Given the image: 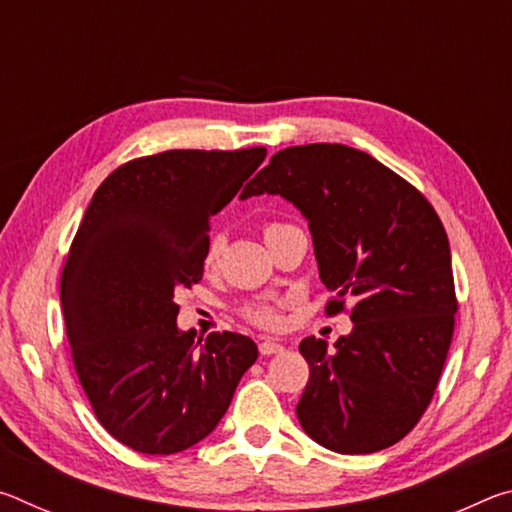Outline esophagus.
<instances>
[{
	"label": "esophagus",
	"instance_id": "34e87169",
	"mask_svg": "<svg viewBox=\"0 0 512 512\" xmlns=\"http://www.w3.org/2000/svg\"><path fill=\"white\" fill-rule=\"evenodd\" d=\"M284 348L280 343H275V341H262L259 343V354H262V357H271V354H277V352H282Z\"/></svg>",
	"mask_w": 512,
	"mask_h": 512
}]
</instances>
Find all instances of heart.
Wrapping results in <instances>:
<instances>
[{"label": "heart", "instance_id": "obj_1", "mask_svg": "<svg viewBox=\"0 0 512 512\" xmlns=\"http://www.w3.org/2000/svg\"><path fill=\"white\" fill-rule=\"evenodd\" d=\"M284 228H289V225L287 223H266L264 239L273 237L275 232H280ZM219 253H221V239L212 237L210 244H207V250H205V266H214L216 262H219ZM241 316H244L248 323H253L255 327H262V329H277L282 325L280 307L271 305V302H248V305L241 307Z\"/></svg>", "mask_w": 512, "mask_h": 512}]
</instances>
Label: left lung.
Wrapping results in <instances>:
<instances>
[{
  "label": "left lung",
  "instance_id": "1",
  "mask_svg": "<svg viewBox=\"0 0 512 512\" xmlns=\"http://www.w3.org/2000/svg\"><path fill=\"white\" fill-rule=\"evenodd\" d=\"M280 194L307 216L325 314H350L329 348L300 341L309 381L296 406L311 438L339 454L402 440L429 409L452 345L456 289L447 232L420 189L345 144L277 151L241 198ZM355 305L348 310L347 300Z\"/></svg>",
  "mask_w": 512,
  "mask_h": 512
}]
</instances>
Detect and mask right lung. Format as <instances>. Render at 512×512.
<instances>
[{
	"label": "right lung",
	"mask_w": 512,
	"mask_h": 512,
	"mask_svg": "<svg viewBox=\"0 0 512 512\" xmlns=\"http://www.w3.org/2000/svg\"><path fill=\"white\" fill-rule=\"evenodd\" d=\"M264 158L253 146L128 160L94 192L72 239L60 302L76 377L103 429L135 452L203 440L257 359L244 334L212 332L198 346L180 332L176 293L203 280L210 219Z\"/></svg>",
	"instance_id": "1"
}]
</instances>
